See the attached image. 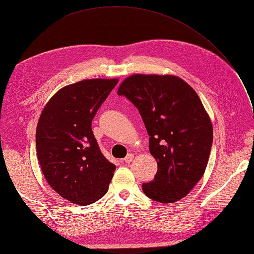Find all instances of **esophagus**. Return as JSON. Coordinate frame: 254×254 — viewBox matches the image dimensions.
<instances>
[{
	"label": "esophagus",
	"instance_id": "34e87169",
	"mask_svg": "<svg viewBox=\"0 0 254 254\" xmlns=\"http://www.w3.org/2000/svg\"><path fill=\"white\" fill-rule=\"evenodd\" d=\"M132 159H133V154H131V153H129L128 155L123 159V162L124 163H126V164H129V163H131L132 162Z\"/></svg>",
	"mask_w": 254,
	"mask_h": 254
}]
</instances>
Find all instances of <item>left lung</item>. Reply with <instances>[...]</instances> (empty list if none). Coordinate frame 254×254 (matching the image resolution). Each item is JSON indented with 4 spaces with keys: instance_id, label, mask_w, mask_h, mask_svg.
Listing matches in <instances>:
<instances>
[{
    "instance_id": "left-lung-1",
    "label": "left lung",
    "mask_w": 254,
    "mask_h": 254,
    "mask_svg": "<svg viewBox=\"0 0 254 254\" xmlns=\"http://www.w3.org/2000/svg\"><path fill=\"white\" fill-rule=\"evenodd\" d=\"M117 94L139 110L157 162L154 180L142 184L144 194L164 203L180 200L205 174L213 141L198 95L180 77L154 74L127 77Z\"/></svg>"
}]
</instances>
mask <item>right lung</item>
Wrapping results in <instances>:
<instances>
[{"label": "right lung", "instance_id": "1", "mask_svg": "<svg viewBox=\"0 0 254 254\" xmlns=\"http://www.w3.org/2000/svg\"><path fill=\"white\" fill-rule=\"evenodd\" d=\"M119 79H85L60 89L43 110L35 142L41 169L52 189L77 205L106 195L115 165L103 156L91 129L99 108Z\"/></svg>", "mask_w": 254, "mask_h": 254}]
</instances>
